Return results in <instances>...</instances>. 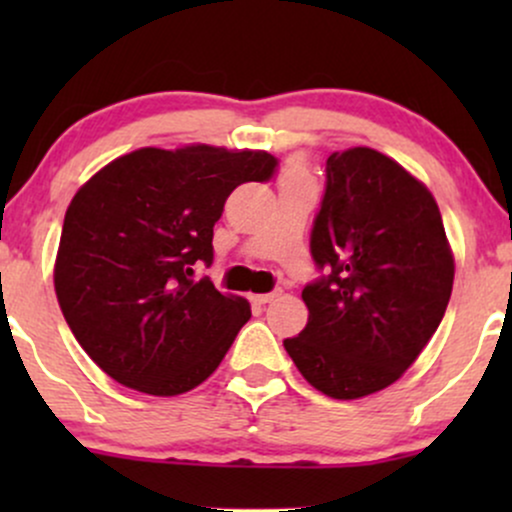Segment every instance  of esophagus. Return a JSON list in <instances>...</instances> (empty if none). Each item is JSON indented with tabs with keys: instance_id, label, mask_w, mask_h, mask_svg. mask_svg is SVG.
<instances>
[{
	"instance_id": "1",
	"label": "esophagus",
	"mask_w": 512,
	"mask_h": 512,
	"mask_svg": "<svg viewBox=\"0 0 512 512\" xmlns=\"http://www.w3.org/2000/svg\"><path fill=\"white\" fill-rule=\"evenodd\" d=\"M281 296V291H272V293H262V296H252V301H255L257 305H267L276 301V298Z\"/></svg>"
}]
</instances>
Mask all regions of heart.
Wrapping results in <instances>:
<instances>
[{
	"label": "heart",
	"instance_id": "heart-1",
	"mask_svg": "<svg viewBox=\"0 0 512 512\" xmlns=\"http://www.w3.org/2000/svg\"><path fill=\"white\" fill-rule=\"evenodd\" d=\"M305 178H308V173H305L303 163H291V166L284 170V178H281V182H289V180H305Z\"/></svg>",
	"mask_w": 512,
	"mask_h": 512
}]
</instances>
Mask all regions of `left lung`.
I'll return each instance as SVG.
<instances>
[{
  "label": "left lung",
  "mask_w": 512,
  "mask_h": 512,
  "mask_svg": "<svg viewBox=\"0 0 512 512\" xmlns=\"http://www.w3.org/2000/svg\"><path fill=\"white\" fill-rule=\"evenodd\" d=\"M310 233L320 276L305 284L308 325L286 351L315 390L358 399L419 358L448 308L455 262L436 199L368 146L327 158Z\"/></svg>",
  "instance_id": "1"
}]
</instances>
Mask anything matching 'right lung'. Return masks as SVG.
<instances>
[{"instance_id": "add662e5", "label": "right lung", "mask_w": 512, "mask_h": 512, "mask_svg": "<svg viewBox=\"0 0 512 512\" xmlns=\"http://www.w3.org/2000/svg\"><path fill=\"white\" fill-rule=\"evenodd\" d=\"M267 151L137 149L76 192L55 262L57 301L76 342L110 378L173 397L209 378L250 320L195 267L214 260V223L243 182H267Z\"/></svg>"}]
</instances>
